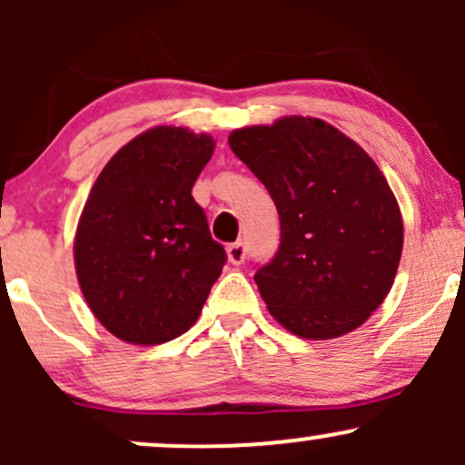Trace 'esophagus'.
Here are the masks:
<instances>
[{"label": "esophagus", "mask_w": 465, "mask_h": 465, "mask_svg": "<svg viewBox=\"0 0 465 465\" xmlns=\"http://www.w3.org/2000/svg\"><path fill=\"white\" fill-rule=\"evenodd\" d=\"M244 255H247V249H244V242H232L227 247V258L232 264H242L244 262Z\"/></svg>", "instance_id": "esophagus-1"}]
</instances>
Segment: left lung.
<instances>
[{"label": "left lung", "mask_w": 465, "mask_h": 465, "mask_svg": "<svg viewBox=\"0 0 465 465\" xmlns=\"http://www.w3.org/2000/svg\"><path fill=\"white\" fill-rule=\"evenodd\" d=\"M229 146L264 183L280 247L253 280L273 317L303 339H336L385 302L402 255V216L356 142L317 117L247 126Z\"/></svg>", "instance_id": "8db88e82"}]
</instances>
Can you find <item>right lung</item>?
Returning a JSON list of instances; mask_svg holds the SVG:
<instances>
[{"mask_svg":"<svg viewBox=\"0 0 465 465\" xmlns=\"http://www.w3.org/2000/svg\"><path fill=\"white\" fill-rule=\"evenodd\" d=\"M214 140L157 126L120 148L80 216L74 260L84 300L117 339L157 345L188 332L227 262L192 196Z\"/></svg>","mask_w":465,"mask_h":465,"instance_id":"1","label":"right lung"}]
</instances>
